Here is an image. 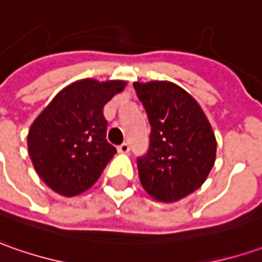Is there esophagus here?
<instances>
[{
    "label": "esophagus",
    "mask_w": 262,
    "mask_h": 262,
    "mask_svg": "<svg viewBox=\"0 0 262 262\" xmlns=\"http://www.w3.org/2000/svg\"><path fill=\"white\" fill-rule=\"evenodd\" d=\"M117 150H119L120 154H127V152L130 150V148H129V143H126V142H124V143H122V145H119V146H117Z\"/></svg>",
    "instance_id": "1"
}]
</instances>
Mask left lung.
Instances as JSON below:
<instances>
[{
  "label": "left lung",
  "instance_id": "8db88e82",
  "mask_svg": "<svg viewBox=\"0 0 262 262\" xmlns=\"http://www.w3.org/2000/svg\"><path fill=\"white\" fill-rule=\"evenodd\" d=\"M150 123L148 154L138 159L140 184L162 203L202 187L216 159V138L203 108L169 81L133 84Z\"/></svg>",
  "mask_w": 262,
  "mask_h": 262
}]
</instances>
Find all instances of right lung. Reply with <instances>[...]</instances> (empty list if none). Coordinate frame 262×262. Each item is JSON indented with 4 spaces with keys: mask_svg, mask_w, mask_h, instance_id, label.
I'll return each instance as SVG.
<instances>
[{
    "mask_svg": "<svg viewBox=\"0 0 262 262\" xmlns=\"http://www.w3.org/2000/svg\"><path fill=\"white\" fill-rule=\"evenodd\" d=\"M126 81L79 79L55 95L30 126L29 155L55 193L74 197L95 184L116 148L105 139L103 108Z\"/></svg>",
    "mask_w": 262,
    "mask_h": 262,
    "instance_id": "1",
    "label": "right lung"
}]
</instances>
